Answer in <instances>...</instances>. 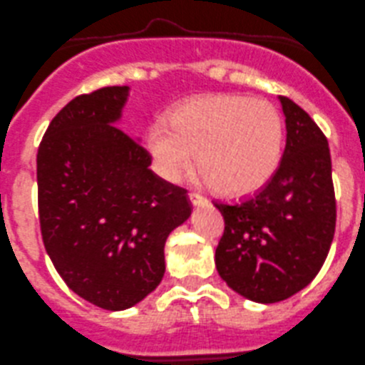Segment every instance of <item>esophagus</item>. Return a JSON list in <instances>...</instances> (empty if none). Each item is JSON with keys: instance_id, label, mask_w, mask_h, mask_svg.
Returning a JSON list of instances; mask_svg holds the SVG:
<instances>
[{"instance_id": "esophagus-1", "label": "esophagus", "mask_w": 365, "mask_h": 365, "mask_svg": "<svg viewBox=\"0 0 365 365\" xmlns=\"http://www.w3.org/2000/svg\"><path fill=\"white\" fill-rule=\"evenodd\" d=\"M190 202L193 204V206H202L204 202H206V199H204L202 195H199V193H190Z\"/></svg>"}]
</instances>
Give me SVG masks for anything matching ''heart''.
<instances>
[{"mask_svg":"<svg viewBox=\"0 0 365 365\" xmlns=\"http://www.w3.org/2000/svg\"><path fill=\"white\" fill-rule=\"evenodd\" d=\"M148 154L165 179L179 180L195 165L220 192L262 188L279 165L283 120L276 107L244 95H210L177 106L147 130Z\"/></svg>","mask_w":365,"mask_h":365,"instance_id":"obj_1","label":"heart"}]
</instances>
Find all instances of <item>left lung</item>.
Wrapping results in <instances>:
<instances>
[{"instance_id": "8db88e82", "label": "left lung", "mask_w": 365, "mask_h": 365, "mask_svg": "<svg viewBox=\"0 0 365 365\" xmlns=\"http://www.w3.org/2000/svg\"><path fill=\"white\" fill-rule=\"evenodd\" d=\"M287 145L262 190L237 202H215L225 227L215 251L222 279L256 303H277L303 290L321 270L336 202L328 140L307 110L279 96Z\"/></svg>"}]
</instances>
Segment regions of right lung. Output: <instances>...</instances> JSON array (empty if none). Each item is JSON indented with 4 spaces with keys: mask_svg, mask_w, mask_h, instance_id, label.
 I'll use <instances>...</instances> for the list:
<instances>
[{
    "mask_svg": "<svg viewBox=\"0 0 365 365\" xmlns=\"http://www.w3.org/2000/svg\"><path fill=\"white\" fill-rule=\"evenodd\" d=\"M127 96L113 86L73 98L37 150L48 256L76 296L113 312L161 283L166 238L192 215L186 190L155 175L150 154L116 127Z\"/></svg>",
    "mask_w": 365,
    "mask_h": 365,
    "instance_id": "add662e5",
    "label": "right lung"
}]
</instances>
